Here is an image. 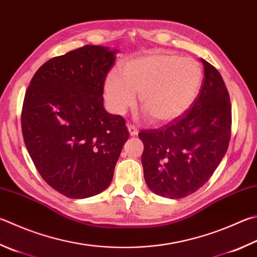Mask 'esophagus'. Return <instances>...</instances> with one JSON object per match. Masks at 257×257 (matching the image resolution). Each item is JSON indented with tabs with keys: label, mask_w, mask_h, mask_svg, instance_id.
I'll return each mask as SVG.
<instances>
[{
	"label": "esophagus",
	"mask_w": 257,
	"mask_h": 257,
	"mask_svg": "<svg viewBox=\"0 0 257 257\" xmlns=\"http://www.w3.org/2000/svg\"><path fill=\"white\" fill-rule=\"evenodd\" d=\"M128 130H129L130 136H136V135L138 134V129L136 125H134V124H128Z\"/></svg>",
	"instance_id": "obj_1"
}]
</instances>
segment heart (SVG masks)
<instances>
[{"mask_svg": "<svg viewBox=\"0 0 257 257\" xmlns=\"http://www.w3.org/2000/svg\"><path fill=\"white\" fill-rule=\"evenodd\" d=\"M203 83V69L197 59L173 53L149 54L121 64L119 74L110 73L104 82L109 109L122 114L139 104L154 123L177 119L194 103Z\"/></svg>", "mask_w": 257, "mask_h": 257, "instance_id": "1", "label": "heart"}]
</instances>
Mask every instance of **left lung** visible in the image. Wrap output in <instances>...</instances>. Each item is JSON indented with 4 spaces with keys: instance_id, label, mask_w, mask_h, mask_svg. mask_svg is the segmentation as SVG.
Returning a JSON list of instances; mask_svg holds the SVG:
<instances>
[{
    "instance_id": "left-lung-1",
    "label": "left lung",
    "mask_w": 257,
    "mask_h": 257,
    "mask_svg": "<svg viewBox=\"0 0 257 257\" xmlns=\"http://www.w3.org/2000/svg\"><path fill=\"white\" fill-rule=\"evenodd\" d=\"M204 78L191 108L160 129L142 130L145 181L154 193L181 199L207 183L228 149L231 105L222 77L201 59Z\"/></svg>"
}]
</instances>
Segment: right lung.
I'll return each instance as SVG.
<instances>
[{
    "label": "right lung",
    "instance_id": "add662e5",
    "mask_svg": "<svg viewBox=\"0 0 257 257\" xmlns=\"http://www.w3.org/2000/svg\"><path fill=\"white\" fill-rule=\"evenodd\" d=\"M86 45L49 59L23 100L22 135L41 177L72 199L104 191L129 133L121 115L103 106L105 77L115 53Z\"/></svg>",
    "mask_w": 257,
    "mask_h": 257
}]
</instances>
